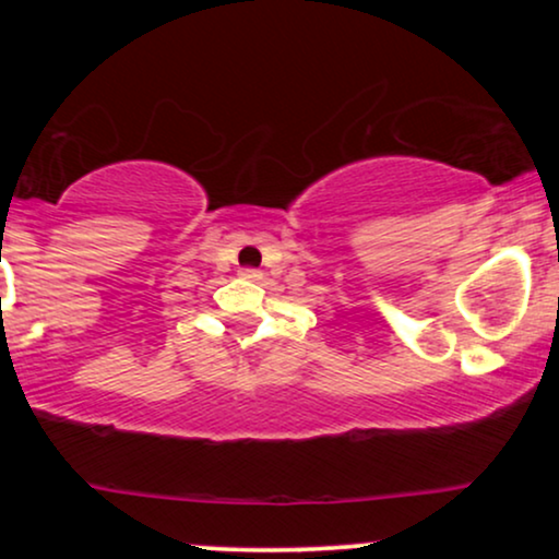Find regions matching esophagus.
<instances>
[{"instance_id": "1", "label": "esophagus", "mask_w": 559, "mask_h": 559, "mask_svg": "<svg viewBox=\"0 0 559 559\" xmlns=\"http://www.w3.org/2000/svg\"><path fill=\"white\" fill-rule=\"evenodd\" d=\"M241 278H247V281H260L262 273L258 271V267H241Z\"/></svg>"}]
</instances>
